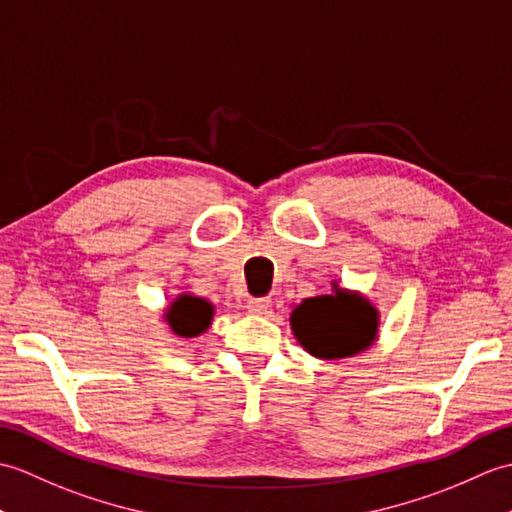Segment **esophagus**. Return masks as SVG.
Segmentation results:
<instances>
[{
	"mask_svg": "<svg viewBox=\"0 0 512 512\" xmlns=\"http://www.w3.org/2000/svg\"><path fill=\"white\" fill-rule=\"evenodd\" d=\"M271 300L269 298H252L247 300V311L252 315H265L269 311Z\"/></svg>",
	"mask_w": 512,
	"mask_h": 512,
	"instance_id": "34e87169",
	"label": "esophagus"
}]
</instances>
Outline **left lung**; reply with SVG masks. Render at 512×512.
<instances>
[{
    "label": "left lung",
    "instance_id": "1",
    "mask_svg": "<svg viewBox=\"0 0 512 512\" xmlns=\"http://www.w3.org/2000/svg\"><path fill=\"white\" fill-rule=\"evenodd\" d=\"M291 331L300 346L317 359L359 355L379 335V311L359 291L339 289L306 298L291 311Z\"/></svg>",
    "mask_w": 512,
    "mask_h": 512
}]
</instances>
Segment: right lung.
<instances>
[{
    "instance_id": "add662e5",
    "label": "right lung",
    "mask_w": 512,
    "mask_h": 512,
    "mask_svg": "<svg viewBox=\"0 0 512 512\" xmlns=\"http://www.w3.org/2000/svg\"><path fill=\"white\" fill-rule=\"evenodd\" d=\"M214 317V304L192 293H181L170 302L164 313V322L177 337H199L206 333Z\"/></svg>"
}]
</instances>
